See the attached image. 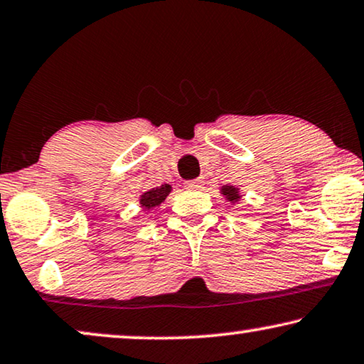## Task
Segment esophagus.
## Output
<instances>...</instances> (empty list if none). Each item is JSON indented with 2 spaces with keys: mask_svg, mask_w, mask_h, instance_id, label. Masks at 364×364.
<instances>
[{
  "mask_svg": "<svg viewBox=\"0 0 364 364\" xmlns=\"http://www.w3.org/2000/svg\"><path fill=\"white\" fill-rule=\"evenodd\" d=\"M186 187L188 191H198V188L203 187V181H200V178H193V181L186 182Z\"/></svg>",
  "mask_w": 364,
  "mask_h": 364,
  "instance_id": "esophagus-1",
  "label": "esophagus"
}]
</instances>
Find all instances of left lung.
<instances>
[{
	"mask_svg": "<svg viewBox=\"0 0 364 364\" xmlns=\"http://www.w3.org/2000/svg\"><path fill=\"white\" fill-rule=\"evenodd\" d=\"M220 193L223 195V197L228 200L231 203H236L240 202L241 195H240V188H236L235 186H223L220 188Z\"/></svg>",
	"mask_w": 364,
	"mask_h": 364,
	"instance_id": "1",
	"label": "left lung"
}]
</instances>
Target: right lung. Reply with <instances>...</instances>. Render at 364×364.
<instances>
[{"label": "right lung", "instance_id": "obj_1", "mask_svg": "<svg viewBox=\"0 0 364 364\" xmlns=\"http://www.w3.org/2000/svg\"><path fill=\"white\" fill-rule=\"evenodd\" d=\"M171 191H172V187L169 186V183H164V186H161V187L151 188V191H147V192L141 195L139 205L144 210H151L154 207H159V205L167 198V195L171 193Z\"/></svg>", "mask_w": 364, "mask_h": 364}]
</instances>
